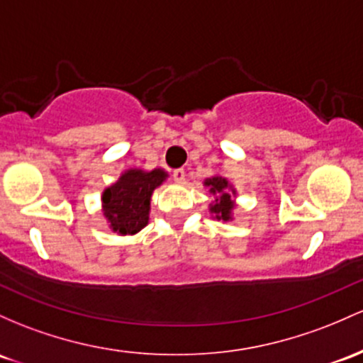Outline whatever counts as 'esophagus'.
Here are the masks:
<instances>
[{
  "instance_id": "esophagus-1",
  "label": "esophagus",
  "mask_w": 363,
  "mask_h": 363,
  "mask_svg": "<svg viewBox=\"0 0 363 363\" xmlns=\"http://www.w3.org/2000/svg\"><path fill=\"white\" fill-rule=\"evenodd\" d=\"M172 177H174L175 182H182V181H184V179H186L184 169H175L174 172H172Z\"/></svg>"
}]
</instances>
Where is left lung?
<instances>
[{
  "label": "left lung",
  "instance_id": "left-lung-1",
  "mask_svg": "<svg viewBox=\"0 0 363 363\" xmlns=\"http://www.w3.org/2000/svg\"><path fill=\"white\" fill-rule=\"evenodd\" d=\"M205 186H208L210 191L213 194H220V196L215 200L212 205V213H215V218L218 220H229L230 218V212H233L234 205L230 201V194L227 193V181L222 177H212L208 181H205Z\"/></svg>",
  "mask_w": 363,
  "mask_h": 363
}]
</instances>
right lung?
I'll return each mask as SVG.
<instances>
[{
    "instance_id": "right-lung-1",
    "label": "right lung",
    "mask_w": 363,
    "mask_h": 363,
    "mask_svg": "<svg viewBox=\"0 0 363 363\" xmlns=\"http://www.w3.org/2000/svg\"><path fill=\"white\" fill-rule=\"evenodd\" d=\"M165 177L160 169L127 170L117 184L110 186L103 193V208L111 229L118 234H136L148 224L151 194Z\"/></svg>"
}]
</instances>
